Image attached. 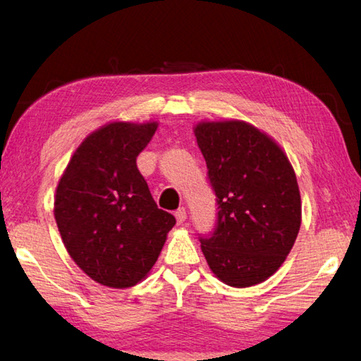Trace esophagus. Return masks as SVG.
<instances>
[{
  "mask_svg": "<svg viewBox=\"0 0 361 361\" xmlns=\"http://www.w3.org/2000/svg\"><path fill=\"white\" fill-rule=\"evenodd\" d=\"M175 218H176V221H178V224L186 221V209H185V207H181V209L175 212Z\"/></svg>",
  "mask_w": 361,
  "mask_h": 361,
  "instance_id": "esophagus-1",
  "label": "esophagus"
}]
</instances>
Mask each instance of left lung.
<instances>
[{"mask_svg":"<svg viewBox=\"0 0 361 361\" xmlns=\"http://www.w3.org/2000/svg\"><path fill=\"white\" fill-rule=\"evenodd\" d=\"M195 138L216 195L218 218L200 248L212 272L234 288L279 271L301 228V194L288 157L245 121H202Z\"/></svg>","mask_w":361,"mask_h":361,"instance_id":"1","label":"left lung"}]
</instances>
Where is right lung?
<instances>
[{"label": "right lung", "instance_id": "obj_1", "mask_svg": "<svg viewBox=\"0 0 361 361\" xmlns=\"http://www.w3.org/2000/svg\"><path fill=\"white\" fill-rule=\"evenodd\" d=\"M157 122H109L71 156L54 199V216L71 259L97 283L129 288L154 266L172 213L157 209L137 156Z\"/></svg>", "mask_w": 361, "mask_h": 361}]
</instances>
